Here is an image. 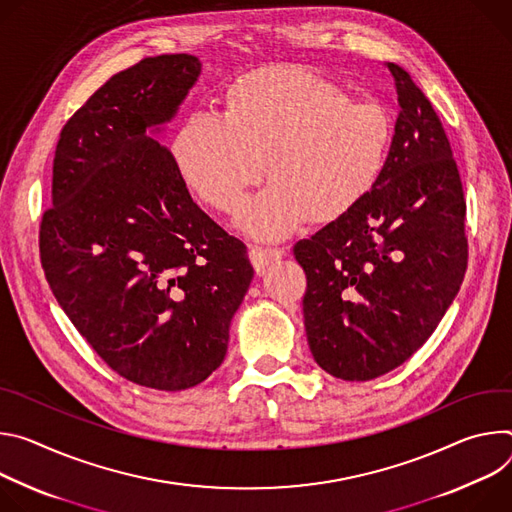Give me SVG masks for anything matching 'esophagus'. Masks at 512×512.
Segmentation results:
<instances>
[{
    "instance_id": "esophagus-1",
    "label": "esophagus",
    "mask_w": 512,
    "mask_h": 512,
    "mask_svg": "<svg viewBox=\"0 0 512 512\" xmlns=\"http://www.w3.org/2000/svg\"><path fill=\"white\" fill-rule=\"evenodd\" d=\"M287 252L282 248H262V246H252L250 248V262L256 268V272H264L270 264L278 262Z\"/></svg>"
}]
</instances>
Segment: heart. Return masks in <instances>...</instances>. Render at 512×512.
Segmentation results:
<instances>
[{
  "mask_svg": "<svg viewBox=\"0 0 512 512\" xmlns=\"http://www.w3.org/2000/svg\"><path fill=\"white\" fill-rule=\"evenodd\" d=\"M392 120L376 101L350 99L333 81L299 65H266L238 77L223 113L197 111L170 140L183 185L232 215L266 175L274 181L240 217L262 240L285 238L311 217L335 221L380 179Z\"/></svg>",
  "mask_w": 512,
  "mask_h": 512,
  "instance_id": "obj_1",
  "label": "heart"
}]
</instances>
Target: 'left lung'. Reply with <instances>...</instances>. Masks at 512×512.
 <instances>
[{
  "instance_id": "1",
  "label": "left lung",
  "mask_w": 512,
  "mask_h": 512,
  "mask_svg": "<svg viewBox=\"0 0 512 512\" xmlns=\"http://www.w3.org/2000/svg\"><path fill=\"white\" fill-rule=\"evenodd\" d=\"M392 144L380 179L346 215L295 244L315 362L372 380L409 360L456 299L468 266L466 199L431 101L399 65Z\"/></svg>"
}]
</instances>
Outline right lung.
Masks as SVG:
<instances>
[{
	"mask_svg": "<svg viewBox=\"0 0 512 512\" xmlns=\"http://www.w3.org/2000/svg\"><path fill=\"white\" fill-rule=\"evenodd\" d=\"M201 73L160 54L113 75L65 124L40 221L48 285L87 344L156 390L203 382L225 358L254 268L191 199L160 130Z\"/></svg>",
	"mask_w": 512,
	"mask_h": 512,
	"instance_id": "1",
	"label": "right lung"
}]
</instances>
